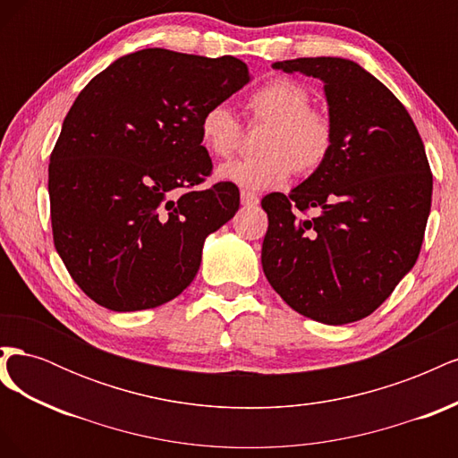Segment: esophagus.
<instances>
[{"label": "esophagus", "mask_w": 458, "mask_h": 458, "mask_svg": "<svg viewBox=\"0 0 458 458\" xmlns=\"http://www.w3.org/2000/svg\"><path fill=\"white\" fill-rule=\"evenodd\" d=\"M241 200L244 206H256L259 202V197L256 195V192H250V191H242L241 192Z\"/></svg>", "instance_id": "34e87169"}]
</instances>
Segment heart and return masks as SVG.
Masks as SVG:
<instances>
[{
    "mask_svg": "<svg viewBox=\"0 0 458 458\" xmlns=\"http://www.w3.org/2000/svg\"><path fill=\"white\" fill-rule=\"evenodd\" d=\"M248 123L266 126L259 133L261 155L227 162L219 177L246 189L279 185L296 172L311 175L327 164L336 140L327 110L311 105L308 88L293 78H273L246 99ZM202 147L217 158H229L244 141V128L233 110L216 103L204 108L199 122Z\"/></svg>",
    "mask_w": 458,
    "mask_h": 458,
    "instance_id": "obj_1",
    "label": "heart"
}]
</instances>
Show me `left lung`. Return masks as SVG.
<instances>
[{
    "label": "left lung",
    "instance_id": "left-lung-1",
    "mask_svg": "<svg viewBox=\"0 0 458 458\" xmlns=\"http://www.w3.org/2000/svg\"><path fill=\"white\" fill-rule=\"evenodd\" d=\"M273 66L325 81L336 140L321 170L261 199L263 273L294 311L348 325L380 308L419 259L432 206L424 143L403 103L357 63Z\"/></svg>",
    "mask_w": 458,
    "mask_h": 458
}]
</instances>
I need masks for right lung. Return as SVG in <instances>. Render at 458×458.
<instances>
[{
	"instance_id": "add662e5",
	"label": "right lung",
	"mask_w": 458,
	"mask_h": 458,
	"mask_svg": "<svg viewBox=\"0 0 458 458\" xmlns=\"http://www.w3.org/2000/svg\"><path fill=\"white\" fill-rule=\"evenodd\" d=\"M250 80L241 59L143 49L80 91L51 152L53 242L74 283L113 311L158 308L192 283L208 234L239 210L231 182L200 187L206 106Z\"/></svg>"
}]
</instances>
